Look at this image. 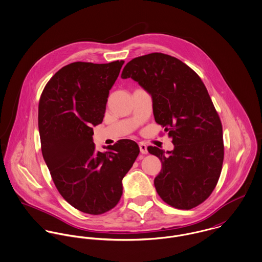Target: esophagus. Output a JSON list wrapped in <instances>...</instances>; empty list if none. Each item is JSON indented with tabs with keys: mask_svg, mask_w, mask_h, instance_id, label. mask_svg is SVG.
Segmentation results:
<instances>
[{
	"mask_svg": "<svg viewBox=\"0 0 262 262\" xmlns=\"http://www.w3.org/2000/svg\"><path fill=\"white\" fill-rule=\"evenodd\" d=\"M139 145H140V150H141V152H142V154H144V155L147 154V148H146V145H145V144H144V143H140Z\"/></svg>",
	"mask_w": 262,
	"mask_h": 262,
	"instance_id": "34e87169",
	"label": "esophagus"
}]
</instances>
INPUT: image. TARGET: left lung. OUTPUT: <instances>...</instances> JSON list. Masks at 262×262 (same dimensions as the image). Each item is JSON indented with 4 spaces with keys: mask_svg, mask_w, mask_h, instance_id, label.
<instances>
[{
    "mask_svg": "<svg viewBox=\"0 0 262 262\" xmlns=\"http://www.w3.org/2000/svg\"><path fill=\"white\" fill-rule=\"evenodd\" d=\"M122 78H133L152 97L154 117L173 139V150L147 146L162 162L154 184L162 200L190 210L212 194L221 174L222 123L200 76L188 65L164 53L130 60Z\"/></svg>",
    "mask_w": 262,
    "mask_h": 262,
    "instance_id": "left-lung-1",
    "label": "left lung"
}]
</instances>
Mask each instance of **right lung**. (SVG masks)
Segmentation results:
<instances>
[{
  "label": "right lung",
  "instance_id": "right-lung-1",
  "mask_svg": "<svg viewBox=\"0 0 262 262\" xmlns=\"http://www.w3.org/2000/svg\"><path fill=\"white\" fill-rule=\"evenodd\" d=\"M123 63H70L51 77L39 100L41 149L52 180L68 203L90 215L117 206L121 181L140 154L132 140H119L104 152H95L92 142V126L103 120Z\"/></svg>",
  "mask_w": 262,
  "mask_h": 262
}]
</instances>
